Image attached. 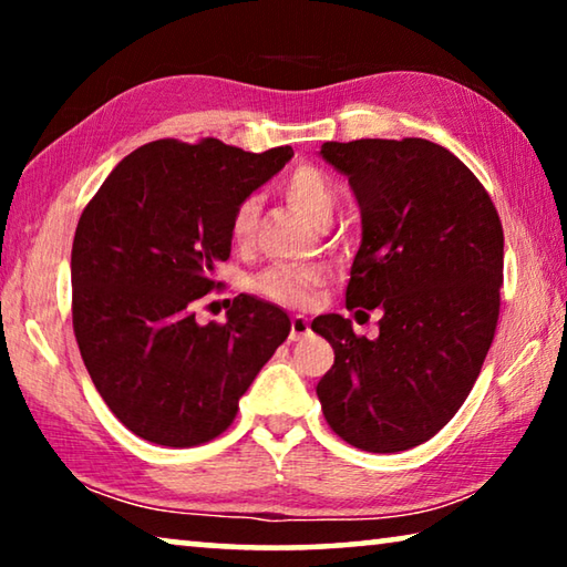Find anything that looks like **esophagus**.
<instances>
[{
	"mask_svg": "<svg viewBox=\"0 0 567 567\" xmlns=\"http://www.w3.org/2000/svg\"><path fill=\"white\" fill-rule=\"evenodd\" d=\"M307 334H310V320H307L305 315H295V318L290 320V340L297 342V340L307 338Z\"/></svg>",
	"mask_w": 567,
	"mask_h": 567,
	"instance_id": "34e87169",
	"label": "esophagus"
}]
</instances>
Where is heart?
Masks as SVG:
<instances>
[{
  "mask_svg": "<svg viewBox=\"0 0 567 567\" xmlns=\"http://www.w3.org/2000/svg\"><path fill=\"white\" fill-rule=\"evenodd\" d=\"M285 197L290 199L305 217L312 223H328L332 217L334 207H338V187L334 182L324 175L322 169L312 165L297 167L282 185ZM257 213H260V203L257 197H245L243 203L235 207L233 223H229V235H233L235 245L245 247L252 243L255 227H257ZM322 282V272L315 267H300V265H272L267 267L262 275H257L255 290L262 297L280 305H307L312 297V290Z\"/></svg>",
  "mask_w": 567,
  "mask_h": 567,
  "instance_id": "heart-1",
  "label": "heart"
}]
</instances>
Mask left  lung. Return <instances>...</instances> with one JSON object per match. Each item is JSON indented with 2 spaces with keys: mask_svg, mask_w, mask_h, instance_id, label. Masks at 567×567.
<instances>
[{
  "mask_svg": "<svg viewBox=\"0 0 567 567\" xmlns=\"http://www.w3.org/2000/svg\"><path fill=\"white\" fill-rule=\"evenodd\" d=\"M320 155L362 215L344 302L382 318L375 340L342 315L312 320L334 350L318 398L344 443L400 453L440 433L475 385L501 315L503 225L480 179L435 142H324Z\"/></svg>",
  "mask_w": 567,
  "mask_h": 567,
  "instance_id": "obj_1",
  "label": "left lung"
}]
</instances>
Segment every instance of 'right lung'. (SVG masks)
I'll return each mask as SVG.
<instances>
[{"instance_id":"right-lung-1","label":"right lung","mask_w":567,"mask_h":567,"mask_svg":"<svg viewBox=\"0 0 567 567\" xmlns=\"http://www.w3.org/2000/svg\"><path fill=\"white\" fill-rule=\"evenodd\" d=\"M292 157L215 137L157 140L124 157L76 223L72 324L94 388L124 427L165 447L209 443L290 334L280 307L237 295L197 324L233 249L235 207Z\"/></svg>"}]
</instances>
